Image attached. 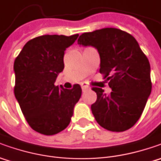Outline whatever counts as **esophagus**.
Returning <instances> with one entry per match:
<instances>
[{
  "label": "esophagus",
  "mask_w": 161,
  "mask_h": 161,
  "mask_svg": "<svg viewBox=\"0 0 161 161\" xmlns=\"http://www.w3.org/2000/svg\"><path fill=\"white\" fill-rule=\"evenodd\" d=\"M80 86H81V89H82V90H89V89H90V86H89L88 84L84 83V82H82V83H80Z\"/></svg>",
  "instance_id": "34e87169"
}]
</instances>
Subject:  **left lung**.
I'll list each match as a JSON object with an SVG mask.
<instances>
[{"label":"left lung","instance_id":"8db88e82","mask_svg":"<svg viewBox=\"0 0 161 161\" xmlns=\"http://www.w3.org/2000/svg\"><path fill=\"white\" fill-rule=\"evenodd\" d=\"M78 44L97 49L99 72L112 89L107 95L93 87L97 101L91 111L98 125L112 132H124L139 120L152 92L149 60L132 35L106 28L80 36Z\"/></svg>","mask_w":161,"mask_h":161}]
</instances>
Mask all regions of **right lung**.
<instances>
[{
    "instance_id": "right-lung-1",
    "label": "right lung",
    "mask_w": 161,
    "mask_h": 161,
    "mask_svg": "<svg viewBox=\"0 0 161 161\" xmlns=\"http://www.w3.org/2000/svg\"><path fill=\"white\" fill-rule=\"evenodd\" d=\"M79 35H45L29 40L14 62V94L29 126L37 133L53 135L69 125L81 88L55 86L64 68V55Z\"/></svg>"
}]
</instances>
